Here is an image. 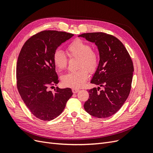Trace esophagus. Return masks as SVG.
<instances>
[{
    "mask_svg": "<svg viewBox=\"0 0 153 153\" xmlns=\"http://www.w3.org/2000/svg\"><path fill=\"white\" fill-rule=\"evenodd\" d=\"M78 91H79V89H76V88H73V89H72V92H73L74 94L77 93Z\"/></svg>",
    "mask_w": 153,
    "mask_h": 153,
    "instance_id": "esophagus-1",
    "label": "esophagus"
}]
</instances>
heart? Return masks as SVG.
<instances>
[{"instance_id": "heart-1", "label": "heart", "mask_w": 153, "mask_h": 153, "mask_svg": "<svg viewBox=\"0 0 153 153\" xmlns=\"http://www.w3.org/2000/svg\"><path fill=\"white\" fill-rule=\"evenodd\" d=\"M67 52L70 57L78 58L76 71L69 72L61 77L62 84L69 87L78 88L84 85L89 76V71L94 72L99 64V56L92 50L90 44L80 39H76L67 47ZM53 61L59 70L64 69L68 64L67 57L61 50H56L53 55Z\"/></svg>"}]
</instances>
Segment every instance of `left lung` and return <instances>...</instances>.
Masks as SVG:
<instances>
[{"mask_svg": "<svg viewBox=\"0 0 153 153\" xmlns=\"http://www.w3.org/2000/svg\"><path fill=\"white\" fill-rule=\"evenodd\" d=\"M94 43L100 62L91 83L98 85L88 91L89 98L84 109L92 116L106 118L121 108L131 90L133 64L126 48L117 38L103 32L84 33L78 36ZM103 89L99 91L100 87Z\"/></svg>", "mask_w": 153, "mask_h": 153, "instance_id": "left-lung-1", "label": "left lung"}]
</instances>
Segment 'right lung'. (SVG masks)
Wrapping results in <instances>:
<instances>
[{"label": "right lung", "instance_id": "right-lung-1", "mask_svg": "<svg viewBox=\"0 0 153 153\" xmlns=\"http://www.w3.org/2000/svg\"><path fill=\"white\" fill-rule=\"evenodd\" d=\"M74 34L44 30L32 36L23 46L16 63V84L24 103L35 117L51 121L61 114L73 95L70 88L54 92L48 87L59 83L53 55Z\"/></svg>", "mask_w": 153, "mask_h": 153}]
</instances>
